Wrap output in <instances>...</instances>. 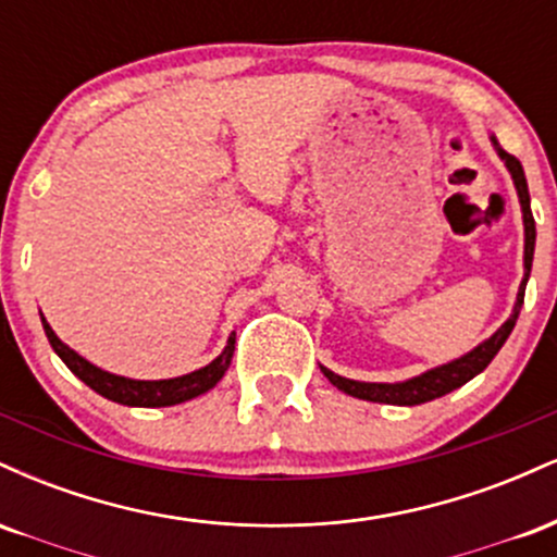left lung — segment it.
Instances as JSON below:
<instances>
[{"label":"left lung","mask_w":557,"mask_h":557,"mask_svg":"<svg viewBox=\"0 0 557 557\" xmlns=\"http://www.w3.org/2000/svg\"><path fill=\"white\" fill-rule=\"evenodd\" d=\"M492 146H495L497 157L503 159L505 168H508L510 177H513L516 190H519V201H521V212H523V280L519 287V296H516V306L513 314H510L508 322L503 324L490 341H484L482 345H476L471 354L461 356V359L445 363V367L430 369V372L413 376V380L406 382H395V385H385V382H356V380H345V376L330 372V369L322 367V372L327 380L343 393L354 395V398L361 400H372V403H389V406H419V403H430L434 398H443L445 393H453L456 387L466 385L469 380H474L479 372L490 367V361L495 359L497 350L503 348V343L508 341V335L516 327V319H519V311L523 306V290H527V280L529 272H532V259H534V240H536V227H534V214H532V198H529V185H527V175H523L521 162L513 154L503 149L497 144V138H492Z\"/></svg>","instance_id":"1"}]
</instances>
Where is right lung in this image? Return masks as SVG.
I'll return each instance as SVG.
<instances>
[{
    "label": "right lung",
    "instance_id": "add662e5",
    "mask_svg": "<svg viewBox=\"0 0 557 557\" xmlns=\"http://www.w3.org/2000/svg\"><path fill=\"white\" fill-rule=\"evenodd\" d=\"M44 332H47L49 343H52L54 354L65 361V367L78 376L81 382H86L94 393L104 395L107 400L123 403V406H138V408H162V406H175V403L190 400L196 395L212 389L216 382L222 380L227 372L230 361H233L235 350V335L230 337L225 350L212 363H207L203 369H196V372L175 376V380H127V376H117L104 372V369L88 363L83 356L75 354L73 348H67L60 337L54 335V330L49 327L47 319L41 317Z\"/></svg>",
    "mask_w": 557,
    "mask_h": 557
}]
</instances>
